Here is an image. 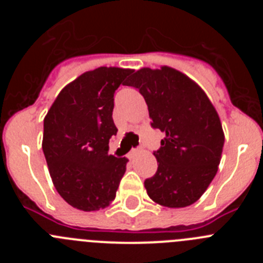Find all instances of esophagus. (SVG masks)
<instances>
[{
  "label": "esophagus",
  "instance_id": "obj_1",
  "mask_svg": "<svg viewBox=\"0 0 263 263\" xmlns=\"http://www.w3.org/2000/svg\"><path fill=\"white\" fill-rule=\"evenodd\" d=\"M139 152H142V147H137V148H133V150H132V152H130V154H129V158H130V159H133V158L136 157V155L138 154Z\"/></svg>",
  "mask_w": 263,
  "mask_h": 263
}]
</instances>
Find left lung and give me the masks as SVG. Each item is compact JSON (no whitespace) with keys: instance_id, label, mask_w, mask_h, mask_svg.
<instances>
[{"instance_id":"obj_1","label":"left lung","mask_w":263,"mask_h":263,"mask_svg":"<svg viewBox=\"0 0 263 263\" xmlns=\"http://www.w3.org/2000/svg\"><path fill=\"white\" fill-rule=\"evenodd\" d=\"M126 85L142 95L153 129L164 133L158 170L145 180L150 199L182 208L205 192L217 173L224 133L217 111L196 83L170 67L137 71Z\"/></svg>"}]
</instances>
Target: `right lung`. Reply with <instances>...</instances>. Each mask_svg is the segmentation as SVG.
Segmentation results:
<instances>
[{
    "instance_id": "right-lung-1",
    "label": "right lung",
    "mask_w": 263,
    "mask_h": 263,
    "mask_svg": "<svg viewBox=\"0 0 263 263\" xmlns=\"http://www.w3.org/2000/svg\"><path fill=\"white\" fill-rule=\"evenodd\" d=\"M132 69L100 67L85 72L58 95L43 121V143L50 175L60 196L90 212L115 200L126 171V158L109 155L115 92Z\"/></svg>"
}]
</instances>
